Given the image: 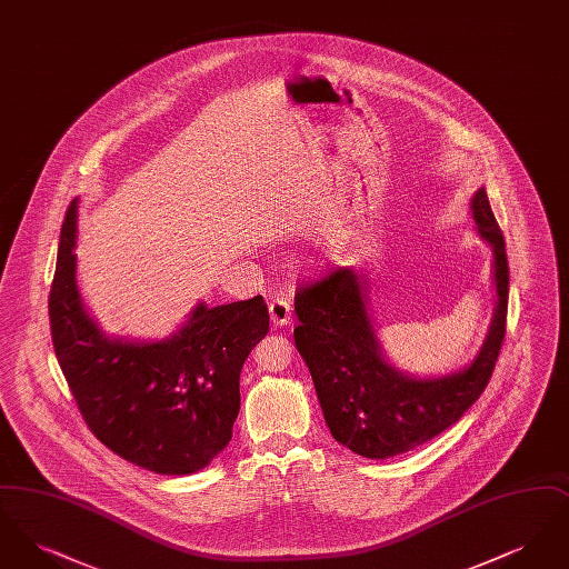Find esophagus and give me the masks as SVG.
<instances>
[{"label":"esophagus","mask_w":569,"mask_h":569,"mask_svg":"<svg viewBox=\"0 0 569 569\" xmlns=\"http://www.w3.org/2000/svg\"><path fill=\"white\" fill-rule=\"evenodd\" d=\"M269 313H271V322L274 326L292 325V302L288 298H272L269 305Z\"/></svg>","instance_id":"esophagus-1"}]
</instances>
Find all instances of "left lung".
<instances>
[{
    "instance_id": "1",
    "label": "left lung",
    "mask_w": 569,
    "mask_h": 569,
    "mask_svg": "<svg viewBox=\"0 0 569 569\" xmlns=\"http://www.w3.org/2000/svg\"><path fill=\"white\" fill-rule=\"evenodd\" d=\"M476 230L492 251L495 313L476 358L455 373L416 378L381 350L369 316L367 274L339 267L295 297V341L309 367L332 437L365 459L409 452L452 427L488 386L506 335L508 256L487 190L469 202Z\"/></svg>"
}]
</instances>
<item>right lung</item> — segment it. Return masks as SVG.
<instances>
[{"label": "right lung", "mask_w": 569, "mask_h": 569, "mask_svg": "<svg viewBox=\"0 0 569 569\" xmlns=\"http://www.w3.org/2000/svg\"><path fill=\"white\" fill-rule=\"evenodd\" d=\"M77 209L79 200L61 228L49 318L54 353L82 418L114 455L142 469L200 471L232 439L243 362L269 332L267 302H198L160 341L110 337L79 295Z\"/></svg>", "instance_id": "right-lung-1"}]
</instances>
